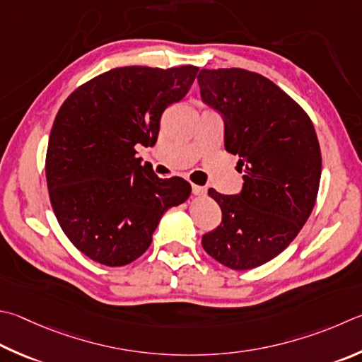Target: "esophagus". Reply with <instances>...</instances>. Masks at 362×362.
Masks as SVG:
<instances>
[{
	"instance_id": "obj_1",
	"label": "esophagus",
	"mask_w": 362,
	"mask_h": 362,
	"mask_svg": "<svg viewBox=\"0 0 362 362\" xmlns=\"http://www.w3.org/2000/svg\"><path fill=\"white\" fill-rule=\"evenodd\" d=\"M192 189H193V193L196 194V196H204L207 193V189H206V187H201V185H192Z\"/></svg>"
}]
</instances>
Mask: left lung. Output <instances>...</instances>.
<instances>
[{
  "instance_id": "8db88e82",
  "label": "left lung",
  "mask_w": 362,
  "mask_h": 362,
  "mask_svg": "<svg viewBox=\"0 0 362 362\" xmlns=\"http://www.w3.org/2000/svg\"><path fill=\"white\" fill-rule=\"evenodd\" d=\"M202 101L225 118V148L239 155L240 194L210 188L221 223L202 235L214 259L258 267L291 244L317 201L321 150L310 117L267 77L240 68L201 69Z\"/></svg>"
}]
</instances>
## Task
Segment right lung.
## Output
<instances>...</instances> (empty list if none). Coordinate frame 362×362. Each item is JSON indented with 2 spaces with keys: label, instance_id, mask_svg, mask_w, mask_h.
I'll return each mask as SVG.
<instances>
[{
  "label": "right lung",
  "instance_id": "obj_1",
  "mask_svg": "<svg viewBox=\"0 0 362 362\" xmlns=\"http://www.w3.org/2000/svg\"><path fill=\"white\" fill-rule=\"evenodd\" d=\"M199 68H114L66 98L50 131L45 177L63 233L100 264L133 262L152 244L168 209L192 193L182 177L160 179L136 158L153 146L169 104L188 93Z\"/></svg>",
  "mask_w": 362,
  "mask_h": 362
}]
</instances>
